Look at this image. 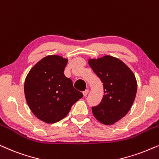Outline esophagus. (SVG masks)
Returning a JSON list of instances; mask_svg holds the SVG:
<instances>
[{
    "label": "esophagus",
    "instance_id": "esophagus-1",
    "mask_svg": "<svg viewBox=\"0 0 159 159\" xmlns=\"http://www.w3.org/2000/svg\"><path fill=\"white\" fill-rule=\"evenodd\" d=\"M88 92H89V90L88 89H86L85 90H84L83 91V95H84V96H86L88 95Z\"/></svg>",
    "mask_w": 159,
    "mask_h": 159
}]
</instances>
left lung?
<instances>
[{"label":"left lung","instance_id":"obj_1","mask_svg":"<svg viewBox=\"0 0 159 159\" xmlns=\"http://www.w3.org/2000/svg\"><path fill=\"white\" fill-rule=\"evenodd\" d=\"M88 63L103 82L104 92L100 104L92 107L93 114L103 124L112 125L132 106L137 90L135 76L123 62L110 55L90 59Z\"/></svg>","mask_w":159,"mask_h":159}]
</instances>
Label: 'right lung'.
Listing matches in <instances>:
<instances>
[{"label": "right lung", "mask_w": 159, "mask_h": 159, "mask_svg": "<svg viewBox=\"0 0 159 159\" xmlns=\"http://www.w3.org/2000/svg\"><path fill=\"white\" fill-rule=\"evenodd\" d=\"M68 60L49 55L39 61L27 75L24 91L32 112L45 123L58 122L83 95L64 75Z\"/></svg>", "instance_id": "obj_1"}]
</instances>
